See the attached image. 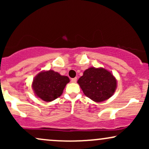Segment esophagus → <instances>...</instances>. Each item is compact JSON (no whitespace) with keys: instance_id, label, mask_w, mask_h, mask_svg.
Listing matches in <instances>:
<instances>
[{"instance_id":"1","label":"esophagus","mask_w":149,"mask_h":149,"mask_svg":"<svg viewBox=\"0 0 149 149\" xmlns=\"http://www.w3.org/2000/svg\"><path fill=\"white\" fill-rule=\"evenodd\" d=\"M71 83H76V81H77V78H71Z\"/></svg>"}]
</instances>
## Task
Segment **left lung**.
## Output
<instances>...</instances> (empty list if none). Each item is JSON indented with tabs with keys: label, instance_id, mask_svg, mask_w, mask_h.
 Returning <instances> with one entry per match:
<instances>
[{
	"label": "left lung",
	"instance_id": "left-lung-1",
	"mask_svg": "<svg viewBox=\"0 0 149 149\" xmlns=\"http://www.w3.org/2000/svg\"><path fill=\"white\" fill-rule=\"evenodd\" d=\"M85 96L95 102L110 98L117 88V80L111 72L104 68L90 67L78 80Z\"/></svg>",
	"mask_w": 149,
	"mask_h": 149
}]
</instances>
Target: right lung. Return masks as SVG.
<instances>
[{"label":"right lung","instance_id":"1","mask_svg":"<svg viewBox=\"0 0 149 149\" xmlns=\"http://www.w3.org/2000/svg\"><path fill=\"white\" fill-rule=\"evenodd\" d=\"M69 81V77L61 76L53 70L42 71L33 78L31 86L38 98L49 102L62 95Z\"/></svg>","mask_w":149,"mask_h":149}]
</instances>
